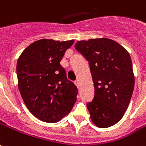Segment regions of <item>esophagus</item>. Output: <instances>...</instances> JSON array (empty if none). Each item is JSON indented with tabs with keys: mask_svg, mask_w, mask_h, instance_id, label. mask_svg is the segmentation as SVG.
<instances>
[{
	"mask_svg": "<svg viewBox=\"0 0 146 146\" xmlns=\"http://www.w3.org/2000/svg\"><path fill=\"white\" fill-rule=\"evenodd\" d=\"M74 83H75V85L77 86V87H79V85H80V83H79V80H76L74 81Z\"/></svg>",
	"mask_w": 146,
	"mask_h": 146,
	"instance_id": "obj_1",
	"label": "esophagus"
}]
</instances>
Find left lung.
Segmentation results:
<instances>
[{"instance_id":"left-lung-1","label":"left lung","mask_w":146,"mask_h":146,"mask_svg":"<svg viewBox=\"0 0 146 146\" xmlns=\"http://www.w3.org/2000/svg\"><path fill=\"white\" fill-rule=\"evenodd\" d=\"M76 50L87 60L95 93L86 104L96 126L107 128L122 118L132 97L135 78L129 53L107 38L78 41Z\"/></svg>"}]
</instances>
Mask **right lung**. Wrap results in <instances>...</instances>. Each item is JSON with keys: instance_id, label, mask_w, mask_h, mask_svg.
<instances>
[{"instance_id": "add662e5", "label": "right lung", "mask_w": 146, "mask_h": 146, "mask_svg": "<svg viewBox=\"0 0 146 146\" xmlns=\"http://www.w3.org/2000/svg\"><path fill=\"white\" fill-rule=\"evenodd\" d=\"M73 43V40L42 39L31 43L18 58L17 75L22 99L29 111L43 122H59L76 101L77 87L60 65Z\"/></svg>"}]
</instances>
